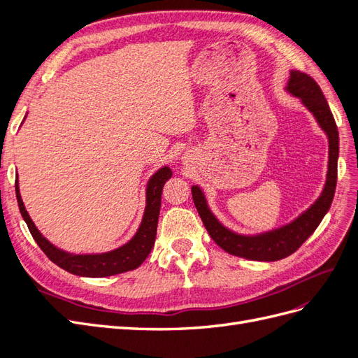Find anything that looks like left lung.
I'll return each mask as SVG.
<instances>
[{
  "label": "left lung",
  "instance_id": "1",
  "mask_svg": "<svg viewBox=\"0 0 358 358\" xmlns=\"http://www.w3.org/2000/svg\"><path fill=\"white\" fill-rule=\"evenodd\" d=\"M287 91L294 96H299L309 112L315 116L317 122L329 137V171L326 187H324L320 199L297 220L285 227L258 236H242L225 229L215 218L197 185L191 188L194 204H196L206 230L215 243L231 255L255 259V262H276V259H282L296 252L303 242L317 230L324 215L330 209L334 197L336 180H338L339 133L326 96H324L318 83L309 74L297 70L289 73Z\"/></svg>",
  "mask_w": 358,
  "mask_h": 358
}]
</instances>
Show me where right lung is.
<instances>
[{
  "label": "right lung",
  "instance_id": "add662e5",
  "mask_svg": "<svg viewBox=\"0 0 358 358\" xmlns=\"http://www.w3.org/2000/svg\"><path fill=\"white\" fill-rule=\"evenodd\" d=\"M171 170L169 167L159 169L155 175L150 178L146 188V209L143 215V221L140 224V229L136 236L127 245L115 249V251L106 254H94V255H73L64 252L57 246H53L48 239L41 236V233L36 229L34 222L31 221L29 215L25 209L24 201L20 199L19 185L16 180V199L19 204V210L22 213L31 236L40 246L43 252L48 255L50 262L59 266L67 272L86 276V278H104L117 273L134 270L142 264L149 252L152 251L155 237H157V225H158V215L161 208V194L164 183L171 178Z\"/></svg>",
  "mask_w": 358,
  "mask_h": 358
}]
</instances>
